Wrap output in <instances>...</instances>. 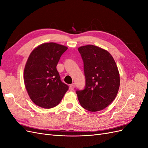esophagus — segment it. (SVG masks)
<instances>
[{
  "label": "esophagus",
  "mask_w": 148,
  "mask_h": 148,
  "mask_svg": "<svg viewBox=\"0 0 148 148\" xmlns=\"http://www.w3.org/2000/svg\"><path fill=\"white\" fill-rule=\"evenodd\" d=\"M75 84L72 83V84L70 85V90H73V89L75 88Z\"/></svg>",
  "instance_id": "34e87169"
}]
</instances>
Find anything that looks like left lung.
Masks as SVG:
<instances>
[{
    "label": "left lung",
    "instance_id": "obj_1",
    "mask_svg": "<svg viewBox=\"0 0 148 148\" xmlns=\"http://www.w3.org/2000/svg\"><path fill=\"white\" fill-rule=\"evenodd\" d=\"M84 63L86 86L77 91L80 104L90 112L109 106L119 89L120 74L113 57L105 49L94 45L78 47Z\"/></svg>",
    "mask_w": 148,
    "mask_h": 148
}]
</instances>
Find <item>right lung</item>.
<instances>
[{
  "instance_id": "obj_1",
  "label": "right lung",
  "mask_w": 148,
  "mask_h": 148,
  "mask_svg": "<svg viewBox=\"0 0 148 148\" xmlns=\"http://www.w3.org/2000/svg\"><path fill=\"white\" fill-rule=\"evenodd\" d=\"M68 47L55 42L43 43L33 49L24 69V83L36 105L45 109L59 104L69 86L60 80L56 66Z\"/></svg>"
}]
</instances>
